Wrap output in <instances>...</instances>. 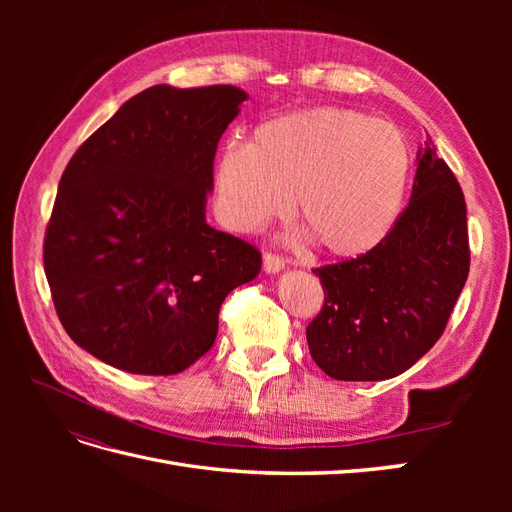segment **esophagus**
I'll list each match as a JSON object with an SVG mask.
<instances>
[{"mask_svg": "<svg viewBox=\"0 0 512 512\" xmlns=\"http://www.w3.org/2000/svg\"><path fill=\"white\" fill-rule=\"evenodd\" d=\"M284 260L280 258V256H273V254H265L262 256V271L265 273H269V275H275V273H280V271H284Z\"/></svg>", "mask_w": 512, "mask_h": 512, "instance_id": "esophagus-1", "label": "esophagus"}]
</instances>
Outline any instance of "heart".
<instances>
[{
    "label": "heart",
    "mask_w": 512,
    "mask_h": 512,
    "mask_svg": "<svg viewBox=\"0 0 512 512\" xmlns=\"http://www.w3.org/2000/svg\"><path fill=\"white\" fill-rule=\"evenodd\" d=\"M412 175V151L395 126L337 106L260 121L247 145H226L213 164L218 220L252 235L290 211L292 245L318 243L333 258H361L391 235Z\"/></svg>",
    "instance_id": "b5f03b06"
}]
</instances>
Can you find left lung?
Listing matches in <instances>:
<instances>
[{
    "label": "left lung",
    "instance_id": "left-lung-1",
    "mask_svg": "<svg viewBox=\"0 0 512 512\" xmlns=\"http://www.w3.org/2000/svg\"><path fill=\"white\" fill-rule=\"evenodd\" d=\"M408 209L382 245L314 269L322 312L307 327L312 359L335 380L408 371L438 342L470 271L466 200L431 138L416 151Z\"/></svg>",
    "mask_w": 512,
    "mask_h": 512
}]
</instances>
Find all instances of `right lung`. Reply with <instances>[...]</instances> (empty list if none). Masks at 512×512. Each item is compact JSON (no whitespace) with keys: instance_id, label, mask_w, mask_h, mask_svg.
<instances>
[{"instance_id":"obj_1","label":"right lung","mask_w":512,"mask_h":512,"mask_svg":"<svg viewBox=\"0 0 512 512\" xmlns=\"http://www.w3.org/2000/svg\"><path fill=\"white\" fill-rule=\"evenodd\" d=\"M247 94L149 87L74 153L44 239V273L74 344L128 374L173 376L215 342L254 245L207 224L215 149Z\"/></svg>"}]
</instances>
